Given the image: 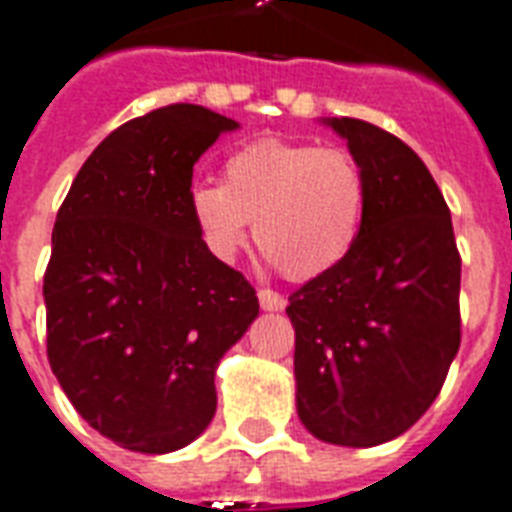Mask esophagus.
Instances as JSON below:
<instances>
[{"label":"esophagus","instance_id":"1","mask_svg":"<svg viewBox=\"0 0 512 512\" xmlns=\"http://www.w3.org/2000/svg\"><path fill=\"white\" fill-rule=\"evenodd\" d=\"M257 300H260L263 311H284V308H287L284 295H279V292H273V290H260L257 292Z\"/></svg>","mask_w":512,"mask_h":512}]
</instances>
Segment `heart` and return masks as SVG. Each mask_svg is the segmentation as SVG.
<instances>
[{"instance_id": "obj_1", "label": "heart", "mask_w": 512, "mask_h": 512, "mask_svg": "<svg viewBox=\"0 0 512 512\" xmlns=\"http://www.w3.org/2000/svg\"><path fill=\"white\" fill-rule=\"evenodd\" d=\"M368 182L341 147L257 139L230 155L222 182L201 179L187 190L198 241L230 263L249 236L290 279H314L349 255L360 236Z\"/></svg>"}]
</instances>
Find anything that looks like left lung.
Returning a JSON list of instances; mask_svg holds the SVG:
<instances>
[{
  "mask_svg": "<svg viewBox=\"0 0 512 512\" xmlns=\"http://www.w3.org/2000/svg\"><path fill=\"white\" fill-rule=\"evenodd\" d=\"M368 182L351 252L290 295L295 405L333 446L370 448L411 429L435 403L459 351L451 212L419 155L384 128L325 117Z\"/></svg>",
  "mask_w": 512,
  "mask_h": 512,
  "instance_id": "1",
  "label": "left lung"
}]
</instances>
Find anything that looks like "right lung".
Here are the masks:
<instances>
[{
    "mask_svg": "<svg viewBox=\"0 0 512 512\" xmlns=\"http://www.w3.org/2000/svg\"><path fill=\"white\" fill-rule=\"evenodd\" d=\"M239 123L171 104L115 128L58 209L45 271L48 360L96 432L171 454L214 419V373L260 314L187 214L193 166Z\"/></svg>",
    "mask_w": 512,
    "mask_h": 512,
    "instance_id": "add662e5",
    "label": "right lung"
}]
</instances>
